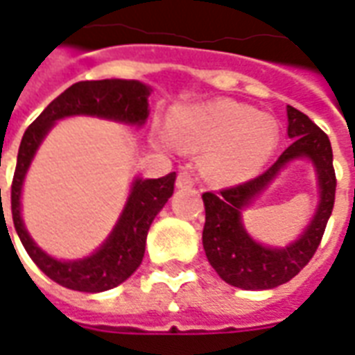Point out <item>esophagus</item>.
I'll return each instance as SVG.
<instances>
[{
  "instance_id": "34e87169",
  "label": "esophagus",
  "mask_w": 355,
  "mask_h": 355,
  "mask_svg": "<svg viewBox=\"0 0 355 355\" xmlns=\"http://www.w3.org/2000/svg\"><path fill=\"white\" fill-rule=\"evenodd\" d=\"M177 186L178 188H190V186H193L192 173H188V171H180L177 177Z\"/></svg>"
}]
</instances>
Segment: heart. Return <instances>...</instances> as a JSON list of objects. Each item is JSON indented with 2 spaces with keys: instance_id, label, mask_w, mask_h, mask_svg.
I'll return each mask as SVG.
<instances>
[{
  "instance_id": "1",
  "label": "heart",
  "mask_w": 355,
  "mask_h": 355,
  "mask_svg": "<svg viewBox=\"0 0 355 355\" xmlns=\"http://www.w3.org/2000/svg\"><path fill=\"white\" fill-rule=\"evenodd\" d=\"M173 137L188 150H209L203 171L216 184H236L254 177L274 154L279 125L241 102L218 101L178 110L173 116ZM162 132L165 142L173 140Z\"/></svg>"
}]
</instances>
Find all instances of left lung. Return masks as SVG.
Listing matches in <instances>:
<instances>
[{"label":"left lung","mask_w":355,"mask_h":355,"mask_svg":"<svg viewBox=\"0 0 355 355\" xmlns=\"http://www.w3.org/2000/svg\"><path fill=\"white\" fill-rule=\"evenodd\" d=\"M287 135L293 139L277 162L259 177L218 192H205L203 249L216 274L234 287L247 291L274 289L302 270L320 247L335 205L336 177L333 150L325 132L300 110L287 106ZM308 157L314 163L320 184V205L303 236L287 248L275 250L257 244L241 224V211L293 159Z\"/></svg>","instance_id":"8db88e82"}]
</instances>
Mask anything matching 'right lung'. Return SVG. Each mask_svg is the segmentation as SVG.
Wrapping results in <instances>:
<instances>
[{
  "mask_svg": "<svg viewBox=\"0 0 355 355\" xmlns=\"http://www.w3.org/2000/svg\"><path fill=\"white\" fill-rule=\"evenodd\" d=\"M148 94L150 87L135 80H101L80 81L68 87L51 102L37 116L20 140L17 169L11 184V211L15 230L30 259L43 274L66 289L81 293H101L123 283L140 266L146 247V236L155 215L167 203L177 173L162 178H137L132 182L131 196L123 213L117 220L108 239L87 259L81 261H57L35 245L24 228L20 216V192L30 162L40 148L45 135L57 119L68 116H96L142 125L148 117ZM1 201V188H0Z\"/></svg>",
  "mask_w": 355,
  "mask_h": 355,
  "instance_id": "add662e5",
  "label": "right lung"
}]
</instances>
